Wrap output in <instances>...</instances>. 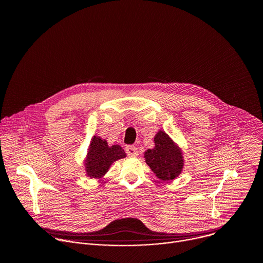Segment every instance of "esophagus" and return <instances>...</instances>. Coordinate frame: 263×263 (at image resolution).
<instances>
[{
	"label": "esophagus",
	"instance_id": "34e87169",
	"mask_svg": "<svg viewBox=\"0 0 263 263\" xmlns=\"http://www.w3.org/2000/svg\"><path fill=\"white\" fill-rule=\"evenodd\" d=\"M125 153H127L128 156L130 157H135L138 156V148H136L135 146H127L125 147Z\"/></svg>",
	"mask_w": 263,
	"mask_h": 263
}]
</instances>
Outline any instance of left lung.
Returning <instances> with one entry per match:
<instances>
[{
    "instance_id": "1",
    "label": "left lung",
    "mask_w": 263,
    "mask_h": 263,
    "mask_svg": "<svg viewBox=\"0 0 263 263\" xmlns=\"http://www.w3.org/2000/svg\"><path fill=\"white\" fill-rule=\"evenodd\" d=\"M155 147L144 153L147 165L162 181L177 178L184 167V156L181 148L162 130L154 138Z\"/></svg>"
}]
</instances>
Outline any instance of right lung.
<instances>
[{
	"label": "right lung",
	"mask_w": 263,
	"mask_h": 263,
	"mask_svg": "<svg viewBox=\"0 0 263 263\" xmlns=\"http://www.w3.org/2000/svg\"><path fill=\"white\" fill-rule=\"evenodd\" d=\"M125 157L127 155L121 146H109L106 140L95 135L91 139L84 163L86 175L96 179L103 178L114 162Z\"/></svg>",
	"instance_id": "obj_1"
}]
</instances>
